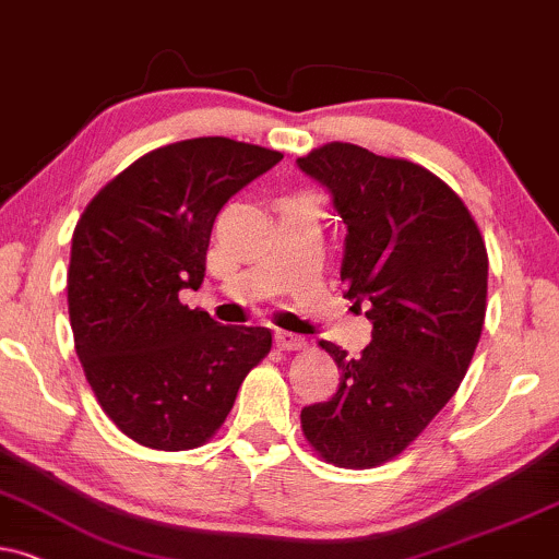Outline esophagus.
Returning a JSON list of instances; mask_svg holds the SVG:
<instances>
[{"label":"esophagus","mask_w":559,"mask_h":559,"mask_svg":"<svg viewBox=\"0 0 559 559\" xmlns=\"http://www.w3.org/2000/svg\"><path fill=\"white\" fill-rule=\"evenodd\" d=\"M274 342H277L280 349H302V347H306V344H308L306 340H302L300 334L282 332V329H280L277 334H274Z\"/></svg>","instance_id":"obj_1"}]
</instances>
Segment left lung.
<instances>
[{"label": "left lung", "mask_w": 559, "mask_h": 559, "mask_svg": "<svg viewBox=\"0 0 559 559\" xmlns=\"http://www.w3.org/2000/svg\"><path fill=\"white\" fill-rule=\"evenodd\" d=\"M342 217L344 298L373 323L362 355L321 342L342 381L302 406L308 443L329 464L394 459L456 394L487 311V248L464 202L423 165L332 142L298 157Z\"/></svg>", "instance_id": "left-lung-1"}]
</instances>
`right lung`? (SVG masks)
<instances>
[{"mask_svg":"<svg viewBox=\"0 0 559 559\" xmlns=\"http://www.w3.org/2000/svg\"><path fill=\"white\" fill-rule=\"evenodd\" d=\"M280 160L227 136L183 140L129 165L82 212L67 274L74 349L103 412L136 443L202 445L272 347L269 329L223 326L178 293L202 287L227 199Z\"/></svg>","mask_w":559,"mask_h":559,"instance_id":"right-lung-1","label":"right lung"}]
</instances>
